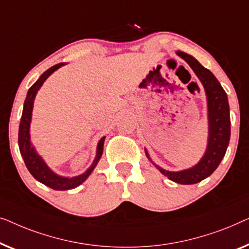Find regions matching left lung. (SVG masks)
I'll return each mask as SVG.
<instances>
[{
	"label": "left lung",
	"instance_id": "1",
	"mask_svg": "<svg viewBox=\"0 0 249 249\" xmlns=\"http://www.w3.org/2000/svg\"><path fill=\"white\" fill-rule=\"evenodd\" d=\"M176 54L184 59L203 85L208 101L209 134L208 144L201 160L195 166L179 171H170L153 162L148 150L145 155L161 174L175 183L191 185L205 179L214 171L226 155L230 140V109L228 97L220 82L210 70L205 69L193 56L177 51Z\"/></svg>",
	"mask_w": 249,
	"mask_h": 249
}]
</instances>
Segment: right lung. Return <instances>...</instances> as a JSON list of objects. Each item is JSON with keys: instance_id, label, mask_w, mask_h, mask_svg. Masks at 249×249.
<instances>
[{"instance_id": "1", "label": "right lung", "mask_w": 249, "mask_h": 249, "mask_svg": "<svg viewBox=\"0 0 249 249\" xmlns=\"http://www.w3.org/2000/svg\"><path fill=\"white\" fill-rule=\"evenodd\" d=\"M65 64L66 63H59V64L52 66L51 69L45 71L43 74L39 76V79H38L37 81L30 87V89L28 90L26 100H24L23 104V110L20 121L18 136L20 153L21 156H22L28 170H29L30 174L35 177V179H37L38 181H40L41 184L46 185L48 187L53 188L55 191L72 190V188H75L78 187L79 185H81L83 181L90 176L94 168H96L97 163L99 162L101 156H103L104 142L105 139H106V136H103V138L99 140V142H98L96 157H94V160L93 162L91 163V166L85 171V173L74 177L59 176L58 174L54 173V171L47 166V163L45 162V160L41 158V156L36 151V148H35L33 143H31L30 124L31 118H33L34 101L35 98H36V94L38 92V90L41 88V86L44 85V82L48 79V76L53 74L56 70L62 68V66Z\"/></svg>"}]
</instances>
